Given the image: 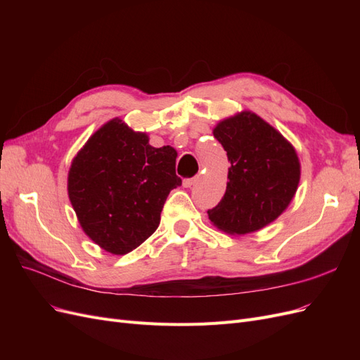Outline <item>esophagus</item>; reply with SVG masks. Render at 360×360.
I'll return each instance as SVG.
<instances>
[{
    "label": "esophagus",
    "instance_id": "34e87169",
    "mask_svg": "<svg viewBox=\"0 0 360 360\" xmlns=\"http://www.w3.org/2000/svg\"><path fill=\"white\" fill-rule=\"evenodd\" d=\"M197 180H198V177H191V179H184L183 180V186L184 188H191V186H193L195 183H197Z\"/></svg>",
    "mask_w": 360,
    "mask_h": 360
}]
</instances>
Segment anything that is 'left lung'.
Masks as SVG:
<instances>
[{
    "mask_svg": "<svg viewBox=\"0 0 360 360\" xmlns=\"http://www.w3.org/2000/svg\"><path fill=\"white\" fill-rule=\"evenodd\" d=\"M213 136L231 167L224 198L210 222L233 236L255 233L285 212L300 181V160L279 130L250 111L221 120Z\"/></svg>",
    "mask_w": 360,
    "mask_h": 360,
    "instance_id": "left-lung-1",
    "label": "left lung"
}]
</instances>
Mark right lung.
Masks as SVG:
<instances>
[{"instance_id":"add662e5","label":"right lung","mask_w":360,"mask_h":360,"mask_svg":"<svg viewBox=\"0 0 360 360\" xmlns=\"http://www.w3.org/2000/svg\"><path fill=\"white\" fill-rule=\"evenodd\" d=\"M177 151L112 118L72 160L68 192L84 233L106 252L124 255L156 231L172 189Z\"/></svg>"}]
</instances>
